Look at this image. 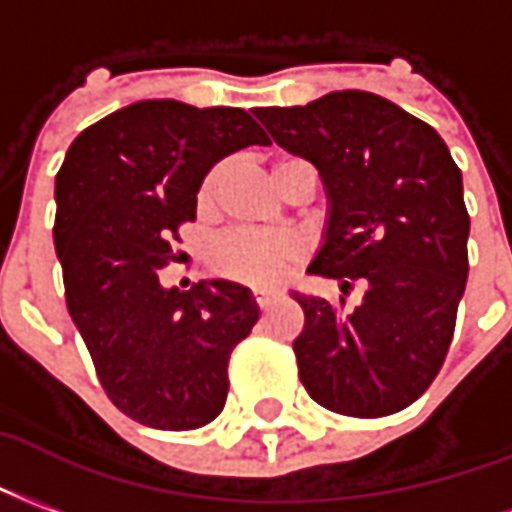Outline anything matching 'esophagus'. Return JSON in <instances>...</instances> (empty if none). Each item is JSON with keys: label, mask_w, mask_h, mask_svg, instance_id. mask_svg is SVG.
Listing matches in <instances>:
<instances>
[{"label": "esophagus", "mask_w": 512, "mask_h": 512, "mask_svg": "<svg viewBox=\"0 0 512 512\" xmlns=\"http://www.w3.org/2000/svg\"><path fill=\"white\" fill-rule=\"evenodd\" d=\"M272 302H275L272 294H256V308H259V311H267Z\"/></svg>", "instance_id": "esophagus-1"}]
</instances>
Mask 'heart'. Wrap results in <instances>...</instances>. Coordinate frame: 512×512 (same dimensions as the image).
Masks as SVG:
<instances>
[{"label": "heart", "mask_w": 512, "mask_h": 512, "mask_svg": "<svg viewBox=\"0 0 512 512\" xmlns=\"http://www.w3.org/2000/svg\"><path fill=\"white\" fill-rule=\"evenodd\" d=\"M305 163L297 158H283L275 163V179L281 185L286 171ZM223 182V166H212L199 185V207H210ZM302 259L300 240L289 234H267V231L234 229L212 240L207 251V267L226 281L245 283L253 289H275L281 286L297 261Z\"/></svg>", "instance_id": "b5f03b06"}]
</instances>
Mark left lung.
I'll return each instance as SVG.
<instances>
[{"label": "left lung", "mask_w": 512, "mask_h": 512, "mask_svg": "<svg viewBox=\"0 0 512 512\" xmlns=\"http://www.w3.org/2000/svg\"><path fill=\"white\" fill-rule=\"evenodd\" d=\"M272 138L308 158L330 193L327 240L308 272L341 281L338 302L300 297V382L346 417L414 404L445 365L469 275L461 169L423 119L371 92L259 108ZM354 282L364 300L345 308Z\"/></svg>", "instance_id": "8db88e82"}]
</instances>
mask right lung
Returning <instances> with one entry per match:
<instances>
[{"label":"right lung","mask_w":512,"mask_h":512,"mask_svg":"<svg viewBox=\"0 0 512 512\" xmlns=\"http://www.w3.org/2000/svg\"><path fill=\"white\" fill-rule=\"evenodd\" d=\"M270 144L242 108L144 100L89 125L57 174L54 245L67 311L119 412L160 431L215 420L229 360L259 311L237 283L163 289L179 229L196 220L204 174L231 152Z\"/></svg>","instance_id":"obj_1"}]
</instances>
